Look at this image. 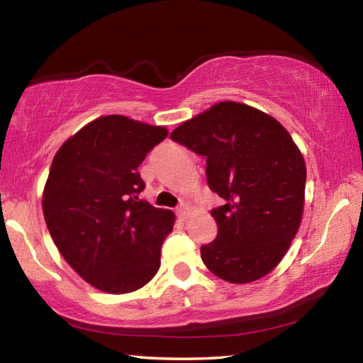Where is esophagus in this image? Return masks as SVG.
<instances>
[{
  "label": "esophagus",
  "mask_w": 363,
  "mask_h": 363,
  "mask_svg": "<svg viewBox=\"0 0 363 363\" xmlns=\"http://www.w3.org/2000/svg\"><path fill=\"white\" fill-rule=\"evenodd\" d=\"M189 213H190V206L186 203H182L179 208H177V214H179L181 219H186L189 216Z\"/></svg>",
  "instance_id": "obj_1"
}]
</instances>
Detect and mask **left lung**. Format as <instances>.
Wrapping results in <instances>:
<instances>
[{"instance_id": "obj_1", "label": "left lung", "mask_w": 363, "mask_h": 363, "mask_svg": "<svg viewBox=\"0 0 363 363\" xmlns=\"http://www.w3.org/2000/svg\"><path fill=\"white\" fill-rule=\"evenodd\" d=\"M171 139L206 157V181L225 205L211 211L216 240L205 266L229 284H251L279 266L304 211L306 162L284 126L242 102H218L181 123Z\"/></svg>"}]
</instances>
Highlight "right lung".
<instances>
[{"label":"right lung","instance_id":"right-lung-1","mask_svg":"<svg viewBox=\"0 0 363 363\" xmlns=\"http://www.w3.org/2000/svg\"><path fill=\"white\" fill-rule=\"evenodd\" d=\"M168 136L123 115L84 125L60 145L43 190V214L60 255L97 290L125 294L149 284L176 216L139 199L138 167Z\"/></svg>","mask_w":363,"mask_h":363}]
</instances>
